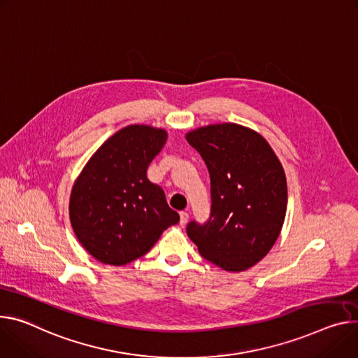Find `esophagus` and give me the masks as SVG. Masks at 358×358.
I'll return each mask as SVG.
<instances>
[{"instance_id": "esophagus-1", "label": "esophagus", "mask_w": 358, "mask_h": 358, "mask_svg": "<svg viewBox=\"0 0 358 358\" xmlns=\"http://www.w3.org/2000/svg\"><path fill=\"white\" fill-rule=\"evenodd\" d=\"M188 222V213L187 211H181L180 213V224L185 225Z\"/></svg>"}]
</instances>
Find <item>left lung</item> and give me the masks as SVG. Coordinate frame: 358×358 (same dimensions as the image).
<instances>
[{
    "label": "left lung",
    "instance_id": "1",
    "mask_svg": "<svg viewBox=\"0 0 358 358\" xmlns=\"http://www.w3.org/2000/svg\"><path fill=\"white\" fill-rule=\"evenodd\" d=\"M203 157L211 181V213L189 221L199 252L225 271H244L263 259L282 229L287 181L270 144L252 129L214 124L185 136Z\"/></svg>",
    "mask_w": 358,
    "mask_h": 358
}]
</instances>
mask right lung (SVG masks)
<instances>
[{
  "label": "right lung",
  "instance_id": "1",
  "mask_svg": "<svg viewBox=\"0 0 358 358\" xmlns=\"http://www.w3.org/2000/svg\"><path fill=\"white\" fill-rule=\"evenodd\" d=\"M167 133L128 125L110 137L87 162L70 199V220L81 245L100 263L124 266L147 254L170 225L180 221L166 194L147 178Z\"/></svg>",
  "mask_w": 358,
  "mask_h": 358
}]
</instances>
